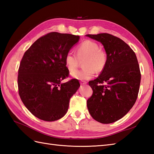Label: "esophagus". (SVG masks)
<instances>
[{"label":"esophagus","instance_id":"1","mask_svg":"<svg viewBox=\"0 0 154 154\" xmlns=\"http://www.w3.org/2000/svg\"><path fill=\"white\" fill-rule=\"evenodd\" d=\"M87 83V81H80L81 85H86Z\"/></svg>","mask_w":154,"mask_h":154}]
</instances>
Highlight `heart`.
<instances>
[{"instance_id": "1", "label": "heart", "mask_w": 154, "mask_h": 154, "mask_svg": "<svg viewBox=\"0 0 154 154\" xmlns=\"http://www.w3.org/2000/svg\"><path fill=\"white\" fill-rule=\"evenodd\" d=\"M83 61L84 68L72 72L71 75L75 79L88 80L92 78L94 73L102 71L107 62V55L99 48L97 43L92 40H85L78 45L76 54L69 51L65 57V63L67 69L73 71L79 66L80 61Z\"/></svg>"}]
</instances>
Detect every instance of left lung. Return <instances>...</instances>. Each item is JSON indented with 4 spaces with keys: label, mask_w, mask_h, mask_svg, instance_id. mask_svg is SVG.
Listing matches in <instances>:
<instances>
[{
    "label": "left lung",
    "mask_w": 154,
    "mask_h": 154,
    "mask_svg": "<svg viewBox=\"0 0 154 154\" xmlns=\"http://www.w3.org/2000/svg\"><path fill=\"white\" fill-rule=\"evenodd\" d=\"M86 35L100 42L107 55L105 67L89 82L93 94L87 101L88 110L97 122L112 123L125 116L136 101L141 81L138 60L119 38L107 33Z\"/></svg>",
    "instance_id": "1"
}]
</instances>
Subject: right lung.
<instances>
[{
    "instance_id": "right-lung-1",
    "label": "right lung",
    "mask_w": 154,
    "mask_h": 154,
    "mask_svg": "<svg viewBox=\"0 0 154 154\" xmlns=\"http://www.w3.org/2000/svg\"><path fill=\"white\" fill-rule=\"evenodd\" d=\"M79 40V35L50 32L38 39L23 55L18 69V93L25 106L39 119H60L79 89L77 79L61 83L69 76L65 55Z\"/></svg>"
}]
</instances>
